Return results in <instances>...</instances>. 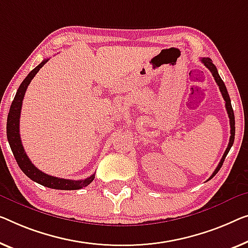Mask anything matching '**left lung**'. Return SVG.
I'll return each instance as SVG.
<instances>
[{"instance_id":"1","label":"left lung","mask_w":248,"mask_h":248,"mask_svg":"<svg viewBox=\"0 0 248 248\" xmlns=\"http://www.w3.org/2000/svg\"><path fill=\"white\" fill-rule=\"evenodd\" d=\"M201 61H202V63H204V65L206 66L207 69H209V71L212 72V75L214 77V79H215L216 83L218 84L220 93H221V95H223V98H224V100H225V106H226V110H227L228 117H230V124H231V138H230V142H228V146L226 148V150H225L223 157H221V159L219 161L218 166H217V167H216L215 171H214L213 175L209 177V179H212L213 177L215 176L216 173L219 171V169L221 168V166H223V162L225 160V158H226L227 154L230 153V150H231V148L232 146V143H234V139H235V117H234V111H232V108L230 94H228L227 89H226V86H225L224 81L221 80V78L218 75V71H217L215 64L213 63V61L210 60L209 58H202Z\"/></svg>"}]
</instances>
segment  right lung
I'll return each instance as SVG.
<instances>
[{
	"instance_id": "add662e5",
	"label": "right lung",
	"mask_w": 248,
	"mask_h": 248,
	"mask_svg": "<svg viewBox=\"0 0 248 248\" xmlns=\"http://www.w3.org/2000/svg\"><path fill=\"white\" fill-rule=\"evenodd\" d=\"M49 61V59L44 60L38 66H35L31 72L29 73L28 77L22 81V83L18 87L14 100L11 105L9 116H7L6 123V136L9 140L11 150L14 155V158L17 162L18 167L21 170L27 175L30 179L33 182L42 185L44 187L52 188V189H60V190H76L81 189V188L88 186L92 180L94 179V173H92L90 177L82 180H71V179H63L53 177L46 173L42 172L32 164L31 160L29 159L28 155L25 154L24 148L22 146L21 137H20V114L22 109V101H23L25 91H27L28 86L31 82V80L34 78L39 70Z\"/></svg>"
}]
</instances>
